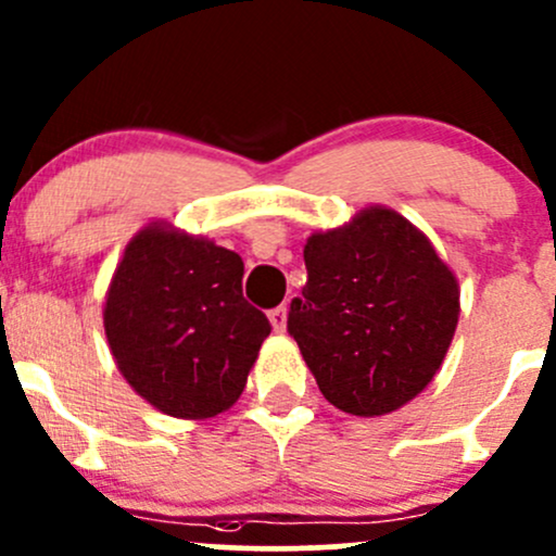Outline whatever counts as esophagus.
I'll return each instance as SVG.
<instances>
[{
  "instance_id": "esophagus-1",
  "label": "esophagus",
  "mask_w": 556,
  "mask_h": 556,
  "mask_svg": "<svg viewBox=\"0 0 556 556\" xmlns=\"http://www.w3.org/2000/svg\"><path fill=\"white\" fill-rule=\"evenodd\" d=\"M286 315H289V309H286V304H280V307L270 309V323L276 330H286Z\"/></svg>"
}]
</instances>
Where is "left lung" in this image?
Masks as SVG:
<instances>
[{"label":"left lung","mask_w":556,"mask_h":556,"mask_svg":"<svg viewBox=\"0 0 556 556\" xmlns=\"http://www.w3.org/2000/svg\"><path fill=\"white\" fill-rule=\"evenodd\" d=\"M307 286L291 299L289 333L323 396L376 417L415 399L452 344L459 289L413 223L386 207L312 233Z\"/></svg>","instance_id":"obj_1"}]
</instances>
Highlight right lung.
Here are the masks:
<instances>
[{
	"label": "right lung",
	"instance_id": "add662e5",
	"mask_svg": "<svg viewBox=\"0 0 556 556\" xmlns=\"http://www.w3.org/2000/svg\"><path fill=\"white\" fill-rule=\"evenodd\" d=\"M241 278L236 252L162 226L126 247L104 330L123 378L160 413L204 420L241 396L273 330L244 299Z\"/></svg>",
	"mask_w": 556,
	"mask_h": 556
}]
</instances>
